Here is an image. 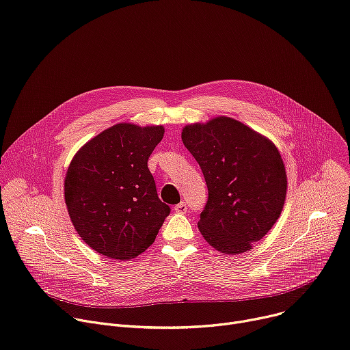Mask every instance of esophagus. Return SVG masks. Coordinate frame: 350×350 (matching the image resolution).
<instances>
[{
  "label": "esophagus",
  "instance_id": "34e87169",
  "mask_svg": "<svg viewBox=\"0 0 350 350\" xmlns=\"http://www.w3.org/2000/svg\"><path fill=\"white\" fill-rule=\"evenodd\" d=\"M187 204L185 202H180V204H177L176 206H174V211L177 212V213H185L187 212Z\"/></svg>",
  "mask_w": 350,
  "mask_h": 350
}]
</instances>
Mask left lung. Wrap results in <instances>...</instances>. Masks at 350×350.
Listing matches in <instances>:
<instances>
[{
	"label": "left lung",
	"instance_id": "8db88e82",
	"mask_svg": "<svg viewBox=\"0 0 350 350\" xmlns=\"http://www.w3.org/2000/svg\"><path fill=\"white\" fill-rule=\"evenodd\" d=\"M181 139L208 187L201 234L220 252L251 250L275 225L286 198L288 180L276 146L229 117L187 125Z\"/></svg>",
	"mask_w": 350,
	"mask_h": 350
}]
</instances>
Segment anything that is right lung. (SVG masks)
Instances as JSON below:
<instances>
[{
	"instance_id": "add662e5",
	"label": "right lung",
	"mask_w": 350,
	"mask_h": 350,
	"mask_svg": "<svg viewBox=\"0 0 350 350\" xmlns=\"http://www.w3.org/2000/svg\"><path fill=\"white\" fill-rule=\"evenodd\" d=\"M163 134L162 125L117 124L85 144L68 167L64 191L75 230L107 258L139 256L170 213L148 169Z\"/></svg>"
}]
</instances>
